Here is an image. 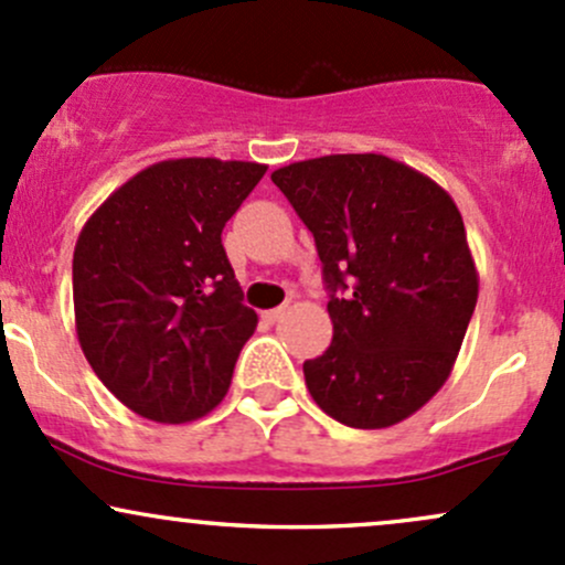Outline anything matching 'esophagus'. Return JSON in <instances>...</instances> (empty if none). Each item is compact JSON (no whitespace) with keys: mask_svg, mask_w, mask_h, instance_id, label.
I'll use <instances>...</instances> for the list:
<instances>
[{"mask_svg":"<svg viewBox=\"0 0 565 565\" xmlns=\"http://www.w3.org/2000/svg\"><path fill=\"white\" fill-rule=\"evenodd\" d=\"M287 311V306H278V308H270V311H263V319L265 321H276L278 316Z\"/></svg>","mask_w":565,"mask_h":565,"instance_id":"34e87169","label":"esophagus"}]
</instances>
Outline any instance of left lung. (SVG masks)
I'll return each instance as SVG.
<instances>
[{
    "instance_id": "obj_1",
    "label": "left lung",
    "mask_w": 565,
    "mask_h": 565,
    "mask_svg": "<svg viewBox=\"0 0 565 565\" xmlns=\"http://www.w3.org/2000/svg\"><path fill=\"white\" fill-rule=\"evenodd\" d=\"M313 233L332 343L302 364L327 415L386 429L448 381L477 306L461 212L437 182L386 154H324L270 173Z\"/></svg>"
}]
</instances>
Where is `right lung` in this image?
Returning a JSON list of instances; mask_svg holds the SVG:
<instances>
[{"mask_svg":"<svg viewBox=\"0 0 565 565\" xmlns=\"http://www.w3.org/2000/svg\"><path fill=\"white\" fill-rule=\"evenodd\" d=\"M268 166L160 160L117 188L79 233L74 324L93 373L141 418L188 424L231 388L257 327L222 227Z\"/></svg>","mask_w":565,"mask_h":565,"instance_id":"obj_1","label":"right lung"}]
</instances>
